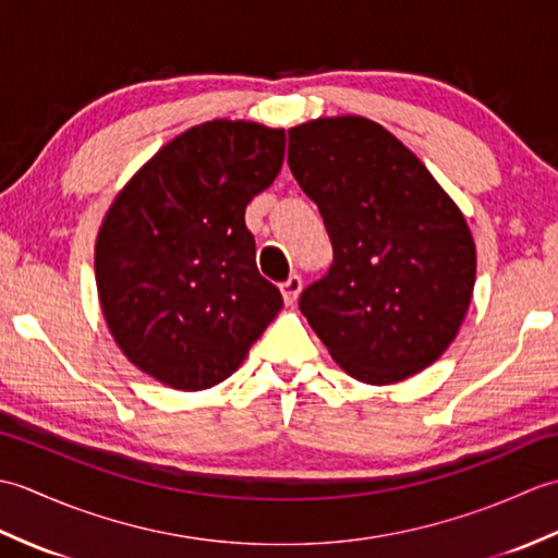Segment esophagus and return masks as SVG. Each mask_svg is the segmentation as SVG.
<instances>
[{"mask_svg": "<svg viewBox=\"0 0 558 558\" xmlns=\"http://www.w3.org/2000/svg\"><path fill=\"white\" fill-rule=\"evenodd\" d=\"M280 292H282V300H286V304H294L300 298L302 292V278L294 272V276H290L286 282L280 286Z\"/></svg>", "mask_w": 558, "mask_h": 558, "instance_id": "34e87169", "label": "esophagus"}]
</instances>
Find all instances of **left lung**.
<instances>
[{
	"instance_id": "obj_1",
	"label": "left lung",
	"mask_w": 558,
	"mask_h": 558,
	"mask_svg": "<svg viewBox=\"0 0 558 558\" xmlns=\"http://www.w3.org/2000/svg\"><path fill=\"white\" fill-rule=\"evenodd\" d=\"M290 170L333 244L300 310L342 369L398 384L458 336L475 288V242L422 160L357 114L290 129Z\"/></svg>"
}]
</instances>
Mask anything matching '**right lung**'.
Listing matches in <instances>:
<instances>
[{
	"label": "right lung",
	"instance_id": "1",
	"mask_svg": "<svg viewBox=\"0 0 558 558\" xmlns=\"http://www.w3.org/2000/svg\"><path fill=\"white\" fill-rule=\"evenodd\" d=\"M282 158V129L213 120L162 146L112 201L96 242L102 316L156 381H225L282 310L244 222Z\"/></svg>",
	"mask_w": 558,
	"mask_h": 558
}]
</instances>
